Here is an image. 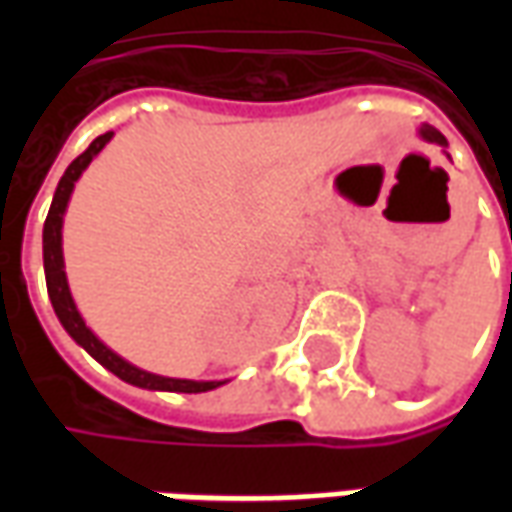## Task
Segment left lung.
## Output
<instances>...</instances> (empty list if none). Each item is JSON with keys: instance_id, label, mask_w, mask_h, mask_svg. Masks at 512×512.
I'll use <instances>...</instances> for the list:
<instances>
[{"instance_id": "left-lung-1", "label": "left lung", "mask_w": 512, "mask_h": 512, "mask_svg": "<svg viewBox=\"0 0 512 512\" xmlns=\"http://www.w3.org/2000/svg\"><path fill=\"white\" fill-rule=\"evenodd\" d=\"M419 134L425 136L428 142H439V145H447V139H444V136H441L433 126H422V131H419Z\"/></svg>"}]
</instances>
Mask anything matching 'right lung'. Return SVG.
<instances>
[{
  "instance_id": "right-lung-1",
  "label": "right lung",
  "mask_w": 512,
  "mask_h": 512,
  "mask_svg": "<svg viewBox=\"0 0 512 512\" xmlns=\"http://www.w3.org/2000/svg\"><path fill=\"white\" fill-rule=\"evenodd\" d=\"M112 139V131L95 136L90 147L84 150L82 156H76L71 161V167L65 169V175L60 178V186L54 191V200H51L49 216H46V224H43V268H46V288H49L51 307L57 312V318L65 326V332L71 334L76 343L82 345L87 354L98 359L106 370H112L117 378H123L128 384L142 386V389H164V392H208V389H216L224 381H186V378H164L153 376V373H145L139 367L128 365L126 359H120L115 351H109L98 337H95L87 326H84L82 315L76 310V304L71 299V290H68V279H65V271H62V213H65V205L71 200L73 183L79 180L87 164L93 161V156L101 153V147Z\"/></svg>"
}]
</instances>
